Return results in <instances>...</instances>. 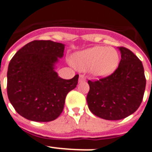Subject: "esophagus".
I'll return each mask as SVG.
<instances>
[{
    "label": "esophagus",
    "instance_id": "1",
    "mask_svg": "<svg viewBox=\"0 0 152 152\" xmlns=\"http://www.w3.org/2000/svg\"><path fill=\"white\" fill-rule=\"evenodd\" d=\"M84 81H86V77L83 75H80L79 77V82H84Z\"/></svg>",
    "mask_w": 152,
    "mask_h": 152
}]
</instances>
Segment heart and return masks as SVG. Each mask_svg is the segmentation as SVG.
Masks as SVG:
<instances>
[{
    "label": "heart",
    "mask_w": 152,
    "mask_h": 152,
    "mask_svg": "<svg viewBox=\"0 0 152 152\" xmlns=\"http://www.w3.org/2000/svg\"><path fill=\"white\" fill-rule=\"evenodd\" d=\"M71 62L79 70H90L92 76L103 78L117 69L119 55L113 48L96 46L72 54Z\"/></svg>",
    "instance_id": "obj_1"
}]
</instances>
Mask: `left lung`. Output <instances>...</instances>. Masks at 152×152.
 I'll use <instances>...</instances> for the list:
<instances>
[{"label":"left lung","mask_w":152,"mask_h":152,"mask_svg":"<svg viewBox=\"0 0 152 152\" xmlns=\"http://www.w3.org/2000/svg\"><path fill=\"white\" fill-rule=\"evenodd\" d=\"M121 60L112 75L97 81L89 80L88 108L96 116L119 120L136 112L144 97L146 79L142 62L131 50L119 48Z\"/></svg>","instance_id":"8db88e82"}]
</instances>
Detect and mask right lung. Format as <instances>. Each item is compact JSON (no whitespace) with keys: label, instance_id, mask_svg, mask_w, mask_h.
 Listing matches in <instances>:
<instances>
[{"label":"right lung","instance_id":"obj_1","mask_svg":"<svg viewBox=\"0 0 152 152\" xmlns=\"http://www.w3.org/2000/svg\"><path fill=\"white\" fill-rule=\"evenodd\" d=\"M64 50V44L34 40L18 50L10 61L7 73L8 99L16 112L26 119H56L63 111L67 94L76 87L79 75L65 80L55 71Z\"/></svg>","mask_w":152,"mask_h":152}]
</instances>
